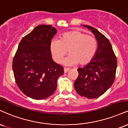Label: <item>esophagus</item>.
<instances>
[{"mask_svg": "<svg viewBox=\"0 0 128 128\" xmlns=\"http://www.w3.org/2000/svg\"><path fill=\"white\" fill-rule=\"evenodd\" d=\"M70 70V69L69 68H64V73H66L68 71H69Z\"/></svg>", "mask_w": 128, "mask_h": 128, "instance_id": "obj_1", "label": "esophagus"}]
</instances>
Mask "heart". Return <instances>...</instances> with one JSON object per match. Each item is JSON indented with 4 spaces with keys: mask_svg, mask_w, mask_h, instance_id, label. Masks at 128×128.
Masks as SVG:
<instances>
[{
    "mask_svg": "<svg viewBox=\"0 0 128 128\" xmlns=\"http://www.w3.org/2000/svg\"><path fill=\"white\" fill-rule=\"evenodd\" d=\"M98 42L94 37L79 30L64 33L60 40L53 39L50 44V50L55 62H62L68 51L70 56L64 63L66 65H73L79 63L85 64L90 62L96 53Z\"/></svg>",
    "mask_w": 128,
    "mask_h": 128,
    "instance_id": "heart-1",
    "label": "heart"
}]
</instances>
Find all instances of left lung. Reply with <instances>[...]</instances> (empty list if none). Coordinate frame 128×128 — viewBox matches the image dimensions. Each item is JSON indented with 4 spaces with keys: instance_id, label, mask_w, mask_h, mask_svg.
Returning a JSON list of instances; mask_svg holds the SVG:
<instances>
[{
    "instance_id": "1",
    "label": "left lung",
    "mask_w": 128,
    "mask_h": 128,
    "mask_svg": "<svg viewBox=\"0 0 128 128\" xmlns=\"http://www.w3.org/2000/svg\"><path fill=\"white\" fill-rule=\"evenodd\" d=\"M94 34L98 42L96 53L83 68H79L74 88L82 96L88 99L100 97L112 86L114 81L117 58L110 42L100 32L90 26L82 25Z\"/></svg>"
}]
</instances>
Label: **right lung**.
Here are the masks:
<instances>
[{"label":"right lung","mask_w":128,"mask_h":128,"mask_svg":"<svg viewBox=\"0 0 128 128\" xmlns=\"http://www.w3.org/2000/svg\"><path fill=\"white\" fill-rule=\"evenodd\" d=\"M52 25L38 26L22 38L14 58L12 70L21 91L34 100L49 97L57 88L64 68L54 62L50 44L56 34Z\"/></svg>","instance_id":"right-lung-1"}]
</instances>
